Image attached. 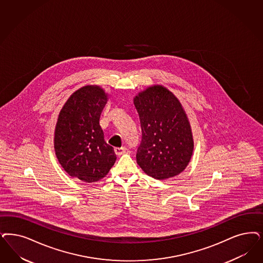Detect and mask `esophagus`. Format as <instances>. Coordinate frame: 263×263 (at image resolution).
Wrapping results in <instances>:
<instances>
[{
    "label": "esophagus",
    "instance_id": "1",
    "mask_svg": "<svg viewBox=\"0 0 263 263\" xmlns=\"http://www.w3.org/2000/svg\"><path fill=\"white\" fill-rule=\"evenodd\" d=\"M127 148L125 146H121V147H116L115 148V153L117 155H121L126 152Z\"/></svg>",
    "mask_w": 263,
    "mask_h": 263
}]
</instances>
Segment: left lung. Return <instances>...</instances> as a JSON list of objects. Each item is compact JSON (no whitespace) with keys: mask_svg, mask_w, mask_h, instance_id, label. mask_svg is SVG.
I'll use <instances>...</instances> for the list:
<instances>
[{"mask_svg":"<svg viewBox=\"0 0 263 263\" xmlns=\"http://www.w3.org/2000/svg\"><path fill=\"white\" fill-rule=\"evenodd\" d=\"M142 143L137 163L148 176L166 180L181 174L191 161L194 141L187 115L171 91L154 84L134 97Z\"/></svg>","mask_w":263,"mask_h":263,"instance_id":"8db88e82","label":"left lung"}]
</instances>
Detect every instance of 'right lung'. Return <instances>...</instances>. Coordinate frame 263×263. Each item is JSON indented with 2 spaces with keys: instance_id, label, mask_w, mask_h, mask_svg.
<instances>
[{
  "instance_id": "right-lung-1",
  "label": "right lung",
  "mask_w": 263,
  "mask_h": 263,
  "mask_svg": "<svg viewBox=\"0 0 263 263\" xmlns=\"http://www.w3.org/2000/svg\"><path fill=\"white\" fill-rule=\"evenodd\" d=\"M108 99L109 94L99 85L82 86L66 101L55 125L59 163L68 175L84 182L103 179L117 160L99 123Z\"/></svg>"
}]
</instances>
